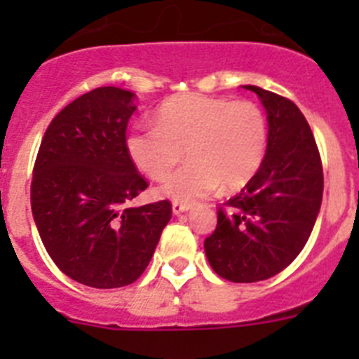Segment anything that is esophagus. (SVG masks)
Instances as JSON below:
<instances>
[{"label":"esophagus","instance_id":"1","mask_svg":"<svg viewBox=\"0 0 359 359\" xmlns=\"http://www.w3.org/2000/svg\"><path fill=\"white\" fill-rule=\"evenodd\" d=\"M189 210H190V205H183V203H172V214L174 215H182Z\"/></svg>","mask_w":359,"mask_h":359}]
</instances>
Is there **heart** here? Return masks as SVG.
Listing matches in <instances>:
<instances>
[{
    "mask_svg": "<svg viewBox=\"0 0 359 359\" xmlns=\"http://www.w3.org/2000/svg\"><path fill=\"white\" fill-rule=\"evenodd\" d=\"M182 151L189 163L161 183L163 198L192 205L221 185L243 189L268 151L264 111L250 100L180 95L161 104L154 128L138 126L126 136L129 160L151 180H163L182 160Z\"/></svg>",
    "mask_w": 359,
    "mask_h": 359,
    "instance_id": "obj_1",
    "label": "heart"
}]
</instances>
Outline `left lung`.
I'll use <instances>...</instances> for the list:
<instances>
[{"label":"left lung","instance_id":"obj_1","mask_svg":"<svg viewBox=\"0 0 359 359\" xmlns=\"http://www.w3.org/2000/svg\"><path fill=\"white\" fill-rule=\"evenodd\" d=\"M268 115V151L252 182L217 212V226L205 239L212 269L230 282L275 277L302 252L318 217L323 172L315 136L291 100L259 86Z\"/></svg>","mask_w":359,"mask_h":359}]
</instances>
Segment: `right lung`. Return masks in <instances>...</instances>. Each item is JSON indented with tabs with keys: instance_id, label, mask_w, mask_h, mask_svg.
Masks as SVG:
<instances>
[{
	"instance_id": "1",
	"label": "right lung",
	"mask_w": 359,
	"mask_h": 359,
	"mask_svg": "<svg viewBox=\"0 0 359 359\" xmlns=\"http://www.w3.org/2000/svg\"><path fill=\"white\" fill-rule=\"evenodd\" d=\"M133 91L84 93L52 120L37 152L30 199L44 248L73 280L98 290L133 284L169 223V201L128 207L147 182L126 152Z\"/></svg>"
}]
</instances>
